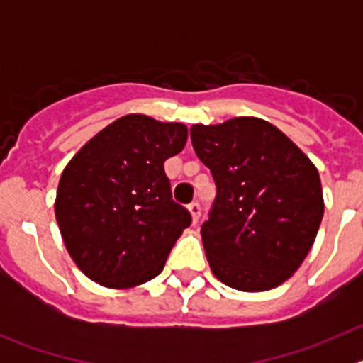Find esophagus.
<instances>
[{
  "label": "esophagus",
  "mask_w": 363,
  "mask_h": 363,
  "mask_svg": "<svg viewBox=\"0 0 363 363\" xmlns=\"http://www.w3.org/2000/svg\"><path fill=\"white\" fill-rule=\"evenodd\" d=\"M189 213H191V216H192V221H194V223H196V221H198V218H200V213H201V207H200V203H198V201H192V203L189 205Z\"/></svg>",
  "instance_id": "34e87169"
}]
</instances>
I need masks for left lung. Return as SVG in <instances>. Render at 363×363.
<instances>
[{
  "label": "left lung",
  "mask_w": 363,
  "mask_h": 363,
  "mask_svg": "<svg viewBox=\"0 0 363 363\" xmlns=\"http://www.w3.org/2000/svg\"><path fill=\"white\" fill-rule=\"evenodd\" d=\"M191 140L216 182L213 213L201 225L214 277L245 293L289 280L309 255L323 218L316 165L262 118L196 123Z\"/></svg>",
  "instance_id": "8db88e82"
}]
</instances>
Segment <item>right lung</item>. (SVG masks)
I'll return each instance as SVG.
<instances>
[{"label": "right lung", "instance_id": "right-lung-1", "mask_svg": "<svg viewBox=\"0 0 363 363\" xmlns=\"http://www.w3.org/2000/svg\"><path fill=\"white\" fill-rule=\"evenodd\" d=\"M187 127L127 114L92 136L65 165L54 214L86 278L130 289L163 271L191 214L174 203L163 163L182 152Z\"/></svg>", "mask_w": 363, "mask_h": 363}]
</instances>
